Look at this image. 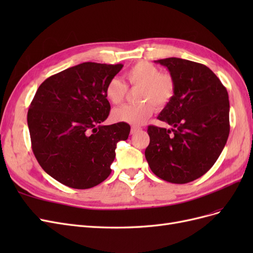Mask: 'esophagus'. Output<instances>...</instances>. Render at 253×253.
Here are the masks:
<instances>
[{
    "label": "esophagus",
    "instance_id": "34e87169",
    "mask_svg": "<svg viewBox=\"0 0 253 253\" xmlns=\"http://www.w3.org/2000/svg\"><path fill=\"white\" fill-rule=\"evenodd\" d=\"M140 129V127H138V126H132L131 127V134H135V133H137Z\"/></svg>",
    "mask_w": 253,
    "mask_h": 253
}]
</instances>
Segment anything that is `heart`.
<instances>
[{"label": "heart", "instance_id": "heart-1", "mask_svg": "<svg viewBox=\"0 0 253 253\" xmlns=\"http://www.w3.org/2000/svg\"><path fill=\"white\" fill-rule=\"evenodd\" d=\"M125 77L132 87L139 88L136 101L140 103L115 109L112 118L116 122L140 126L150 118L154 106L156 110H163L175 96L176 82L173 76L160 73L157 66L147 61H141L128 68ZM104 93L112 104H120L126 96V86L120 80L113 78L106 83Z\"/></svg>", "mask_w": 253, "mask_h": 253}]
</instances>
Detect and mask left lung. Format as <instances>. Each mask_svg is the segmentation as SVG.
Returning <instances> with one entry per match:
<instances>
[{
  "mask_svg": "<svg viewBox=\"0 0 253 253\" xmlns=\"http://www.w3.org/2000/svg\"><path fill=\"white\" fill-rule=\"evenodd\" d=\"M155 63L166 66L176 82L173 100L157 117L172 127L149 126L144 155L159 178L187 183L208 172L225 148L230 132L228 91L204 64L180 58Z\"/></svg>",
  "mask_w": 253,
  "mask_h": 253,
  "instance_id": "obj_1",
  "label": "left lung"
}]
</instances>
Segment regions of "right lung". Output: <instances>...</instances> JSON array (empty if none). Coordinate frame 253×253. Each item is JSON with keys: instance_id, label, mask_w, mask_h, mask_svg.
Wrapping results in <instances>:
<instances>
[{"instance_id": "1", "label": "right lung", "mask_w": 253, "mask_h": 253, "mask_svg": "<svg viewBox=\"0 0 253 253\" xmlns=\"http://www.w3.org/2000/svg\"><path fill=\"white\" fill-rule=\"evenodd\" d=\"M122 64L84 62L45 80L30 103L27 124L42 169L74 189L93 188L111 174L117 142L129 126H102L111 105L105 85Z\"/></svg>"}]
</instances>
